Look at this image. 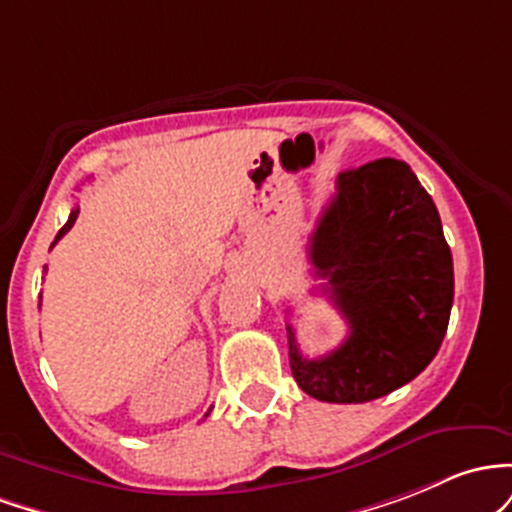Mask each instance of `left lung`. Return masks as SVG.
Segmentation results:
<instances>
[{
  "instance_id": "1",
  "label": "left lung",
  "mask_w": 512,
  "mask_h": 512,
  "mask_svg": "<svg viewBox=\"0 0 512 512\" xmlns=\"http://www.w3.org/2000/svg\"><path fill=\"white\" fill-rule=\"evenodd\" d=\"M321 295L348 321V338L304 358L287 324L292 377L329 404H363L404 387L438 353L455 297L440 215L399 159L343 171L309 241Z\"/></svg>"
}]
</instances>
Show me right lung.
Returning a JSON list of instances; mask_svg holds the SVG:
<instances>
[{
    "label": "right lung",
    "mask_w": 512,
    "mask_h": 512,
    "mask_svg": "<svg viewBox=\"0 0 512 512\" xmlns=\"http://www.w3.org/2000/svg\"><path fill=\"white\" fill-rule=\"evenodd\" d=\"M77 215H79V208H74V210L70 212V220H67V222H65V227H62V229H60V232H57V237H55V241H53V246H55V244H57V241H60L62 237H65V234H67V232H70V229H72V225H74V222H77Z\"/></svg>",
    "instance_id": "obj_1"
}]
</instances>
